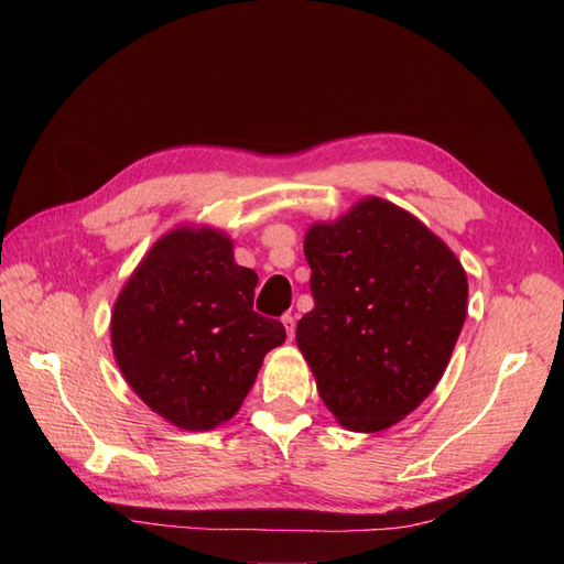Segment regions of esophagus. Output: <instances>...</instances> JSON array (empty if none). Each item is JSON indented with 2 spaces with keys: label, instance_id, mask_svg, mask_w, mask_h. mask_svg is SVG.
Returning <instances> with one entry per match:
<instances>
[{
  "label": "esophagus",
  "instance_id": "obj_1",
  "mask_svg": "<svg viewBox=\"0 0 564 564\" xmlns=\"http://www.w3.org/2000/svg\"><path fill=\"white\" fill-rule=\"evenodd\" d=\"M283 327H285V334H289V339H293L295 334V317L293 315H283Z\"/></svg>",
  "mask_w": 564,
  "mask_h": 564
}]
</instances>
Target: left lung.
<instances>
[{"mask_svg":"<svg viewBox=\"0 0 564 564\" xmlns=\"http://www.w3.org/2000/svg\"><path fill=\"white\" fill-rule=\"evenodd\" d=\"M315 307L295 341L317 392L349 431L376 434L422 404L467 315V275L451 247L394 203L366 196L305 232Z\"/></svg>","mask_w":564,"mask_h":564,"instance_id":"obj_1","label":"left lung"}]
</instances>
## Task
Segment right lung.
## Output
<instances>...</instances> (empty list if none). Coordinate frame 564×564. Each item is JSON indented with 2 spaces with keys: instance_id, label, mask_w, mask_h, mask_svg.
Segmentation results:
<instances>
[{
  "instance_id": "right-lung-1",
  "label": "right lung",
  "mask_w": 564,
  "mask_h": 564,
  "mask_svg": "<svg viewBox=\"0 0 564 564\" xmlns=\"http://www.w3.org/2000/svg\"><path fill=\"white\" fill-rule=\"evenodd\" d=\"M257 283L218 227L178 225L150 247L113 303L111 346L154 414L210 431L239 412L263 356L285 341L279 319L254 313Z\"/></svg>"
}]
</instances>
